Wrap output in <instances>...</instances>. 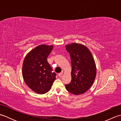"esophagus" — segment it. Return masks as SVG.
<instances>
[{
    "label": "esophagus",
    "instance_id": "esophagus-1",
    "mask_svg": "<svg viewBox=\"0 0 121 121\" xmlns=\"http://www.w3.org/2000/svg\"><path fill=\"white\" fill-rule=\"evenodd\" d=\"M62 75H63V73H60L58 74V76L59 77H61V76H62Z\"/></svg>",
    "mask_w": 121,
    "mask_h": 121
}]
</instances>
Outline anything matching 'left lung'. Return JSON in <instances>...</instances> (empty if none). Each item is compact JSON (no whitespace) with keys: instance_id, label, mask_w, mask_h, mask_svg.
I'll return each instance as SVG.
<instances>
[{"instance_id":"left-lung-1","label":"left lung","mask_w":121,"mask_h":121,"mask_svg":"<svg viewBox=\"0 0 121 121\" xmlns=\"http://www.w3.org/2000/svg\"><path fill=\"white\" fill-rule=\"evenodd\" d=\"M70 53L72 66L71 81L65 85L71 93L79 95L91 88L96 76V63L91 51L81 43H73L65 46Z\"/></svg>"}]
</instances>
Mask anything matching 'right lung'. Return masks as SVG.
<instances>
[{
	"instance_id": "obj_1",
	"label": "right lung",
	"mask_w": 121,
	"mask_h": 121,
	"mask_svg": "<svg viewBox=\"0 0 121 121\" xmlns=\"http://www.w3.org/2000/svg\"><path fill=\"white\" fill-rule=\"evenodd\" d=\"M53 46L42 44L27 53L22 65L23 78L27 86L38 94L50 91L56 79L55 73L47 62Z\"/></svg>"
}]
</instances>
